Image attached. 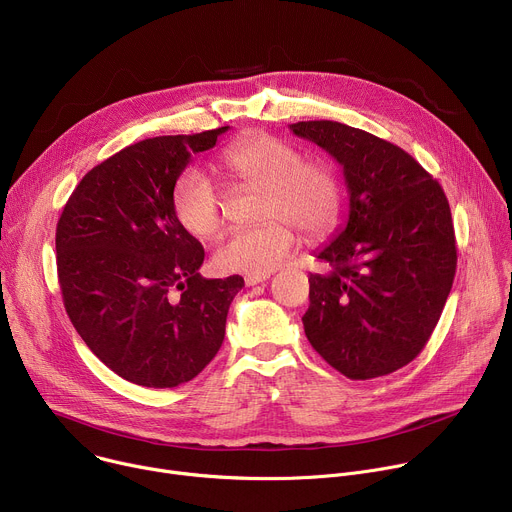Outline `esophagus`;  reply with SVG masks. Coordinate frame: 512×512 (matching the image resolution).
<instances>
[{
    "label": "esophagus",
    "instance_id": "1",
    "mask_svg": "<svg viewBox=\"0 0 512 512\" xmlns=\"http://www.w3.org/2000/svg\"><path fill=\"white\" fill-rule=\"evenodd\" d=\"M267 279H269V275H267V273H263V275H247V277H245V285H247V287H251V285L263 283V281H267Z\"/></svg>",
    "mask_w": 512,
    "mask_h": 512
}]
</instances>
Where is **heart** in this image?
<instances>
[{
	"instance_id": "heart-1",
	"label": "heart",
	"mask_w": 512,
	"mask_h": 512,
	"mask_svg": "<svg viewBox=\"0 0 512 512\" xmlns=\"http://www.w3.org/2000/svg\"><path fill=\"white\" fill-rule=\"evenodd\" d=\"M225 172L263 190L255 229L229 233L212 251L216 273L263 275L281 265L294 249L296 227L306 237L326 235L338 218L342 192L334 170L306 162L298 145L271 133L237 139L221 154ZM178 225L196 239H210L223 227V192L202 170H186L172 194Z\"/></svg>"
}]
</instances>
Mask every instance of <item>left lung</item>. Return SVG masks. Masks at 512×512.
Segmentation results:
<instances>
[{
    "instance_id": "left-lung-1",
    "label": "left lung",
    "mask_w": 512,
    "mask_h": 512,
    "mask_svg": "<svg viewBox=\"0 0 512 512\" xmlns=\"http://www.w3.org/2000/svg\"><path fill=\"white\" fill-rule=\"evenodd\" d=\"M344 172L348 221L316 257L304 330L348 379L367 381L411 362L442 316L456 275L448 198L397 145L338 121L289 125Z\"/></svg>"
}]
</instances>
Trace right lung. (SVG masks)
<instances>
[{
    "label": "right lung",
    "instance_id": "add662e5",
    "mask_svg": "<svg viewBox=\"0 0 512 512\" xmlns=\"http://www.w3.org/2000/svg\"><path fill=\"white\" fill-rule=\"evenodd\" d=\"M229 131L162 135L95 166L56 227L66 314L85 344L129 383L192 381L225 340L243 277L204 279V249L176 221L174 186L194 154Z\"/></svg>",
    "mask_w": 512,
    "mask_h": 512
}]
</instances>
